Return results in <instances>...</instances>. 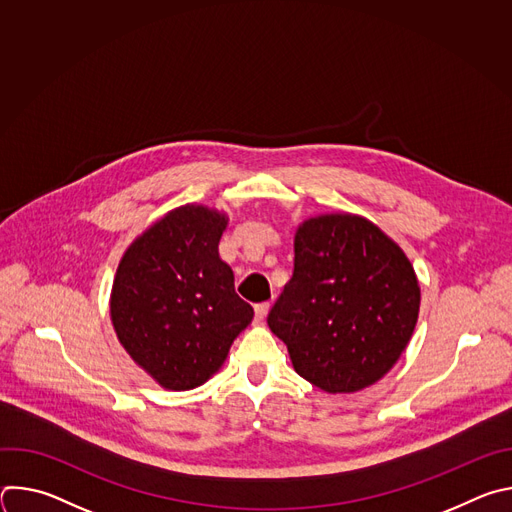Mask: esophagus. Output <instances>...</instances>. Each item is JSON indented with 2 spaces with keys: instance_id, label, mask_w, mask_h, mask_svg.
<instances>
[{
  "instance_id": "esophagus-1",
  "label": "esophagus",
  "mask_w": 512,
  "mask_h": 512,
  "mask_svg": "<svg viewBox=\"0 0 512 512\" xmlns=\"http://www.w3.org/2000/svg\"><path fill=\"white\" fill-rule=\"evenodd\" d=\"M267 312H269V302L257 304V306H255V320H257V322H263V318L267 316Z\"/></svg>"
}]
</instances>
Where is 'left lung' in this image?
Masks as SVG:
<instances>
[{"label":"left lung","instance_id":"8db88e82","mask_svg":"<svg viewBox=\"0 0 512 512\" xmlns=\"http://www.w3.org/2000/svg\"><path fill=\"white\" fill-rule=\"evenodd\" d=\"M419 314V285L405 253L352 214L306 221L294 273L267 324L300 377L328 393L377 383L405 350Z\"/></svg>","mask_w":512,"mask_h":512}]
</instances>
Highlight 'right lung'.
<instances>
[{
    "mask_svg": "<svg viewBox=\"0 0 512 512\" xmlns=\"http://www.w3.org/2000/svg\"><path fill=\"white\" fill-rule=\"evenodd\" d=\"M227 218L182 206L145 231L123 255L111 318L123 348L166 389H194L218 371L253 320L218 257Z\"/></svg>",
    "mask_w": 512,
    "mask_h": 512,
    "instance_id": "1",
    "label": "right lung"
}]
</instances>
